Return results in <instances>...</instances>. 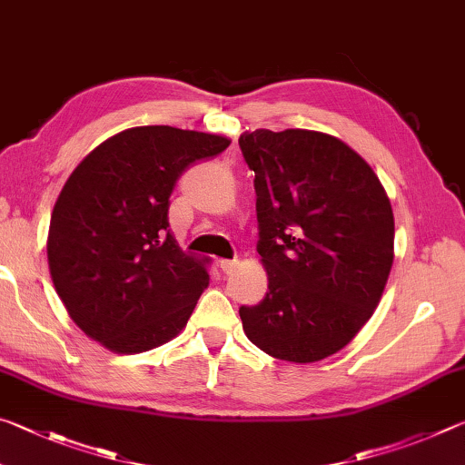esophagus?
Segmentation results:
<instances>
[{"instance_id":"esophagus-1","label":"esophagus","mask_w":465,"mask_h":465,"mask_svg":"<svg viewBox=\"0 0 465 465\" xmlns=\"http://www.w3.org/2000/svg\"><path fill=\"white\" fill-rule=\"evenodd\" d=\"M238 266H240L238 261H219V269H222L225 274H232Z\"/></svg>"}]
</instances>
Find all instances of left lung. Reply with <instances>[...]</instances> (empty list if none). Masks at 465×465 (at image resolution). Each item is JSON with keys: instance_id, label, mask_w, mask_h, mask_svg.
Here are the masks:
<instances>
[{"instance_id": "obj_1", "label": "left lung", "mask_w": 465, "mask_h": 465, "mask_svg": "<svg viewBox=\"0 0 465 465\" xmlns=\"http://www.w3.org/2000/svg\"><path fill=\"white\" fill-rule=\"evenodd\" d=\"M240 149L254 172L258 243L269 293L242 305L266 355L313 363L373 316L393 262V213L371 166L326 133L256 129Z\"/></svg>"}]
</instances>
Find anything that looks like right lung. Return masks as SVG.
Wrapping results in <instances>:
<instances>
[{
  "mask_svg": "<svg viewBox=\"0 0 465 465\" xmlns=\"http://www.w3.org/2000/svg\"><path fill=\"white\" fill-rule=\"evenodd\" d=\"M227 145L168 124L135 127L67 178L46 242L51 277L72 320L106 349L145 352L186 326L209 274L170 232V194L188 166Z\"/></svg>",
  "mask_w": 465,
  "mask_h": 465,
  "instance_id": "1",
  "label": "right lung"
}]
</instances>
